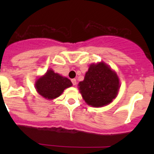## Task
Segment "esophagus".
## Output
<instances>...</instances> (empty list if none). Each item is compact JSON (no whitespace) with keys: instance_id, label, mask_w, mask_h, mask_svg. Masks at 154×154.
<instances>
[{"instance_id":"1","label":"esophagus","mask_w":154,"mask_h":154,"mask_svg":"<svg viewBox=\"0 0 154 154\" xmlns=\"http://www.w3.org/2000/svg\"><path fill=\"white\" fill-rule=\"evenodd\" d=\"M71 82H72V84L74 85V86H75V85L77 84V80H76V79H72V80H71Z\"/></svg>"}]
</instances>
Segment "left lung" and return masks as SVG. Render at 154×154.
<instances>
[{
  "label": "left lung",
  "instance_id": "8db88e82",
  "mask_svg": "<svg viewBox=\"0 0 154 154\" xmlns=\"http://www.w3.org/2000/svg\"><path fill=\"white\" fill-rule=\"evenodd\" d=\"M78 86L87 104L102 107L109 104L116 98L120 83L116 71L101 62L90 65L84 80L79 83Z\"/></svg>",
  "mask_w": 154,
  "mask_h": 154
}]
</instances>
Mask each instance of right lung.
Here are the masks:
<instances>
[{"mask_svg": "<svg viewBox=\"0 0 154 154\" xmlns=\"http://www.w3.org/2000/svg\"><path fill=\"white\" fill-rule=\"evenodd\" d=\"M71 86L72 83L69 79L55 73L52 69L48 70L35 83L37 92L48 100L60 97L66 88Z\"/></svg>", "mask_w": 154, "mask_h": 154, "instance_id": "1", "label": "right lung"}]
</instances>
